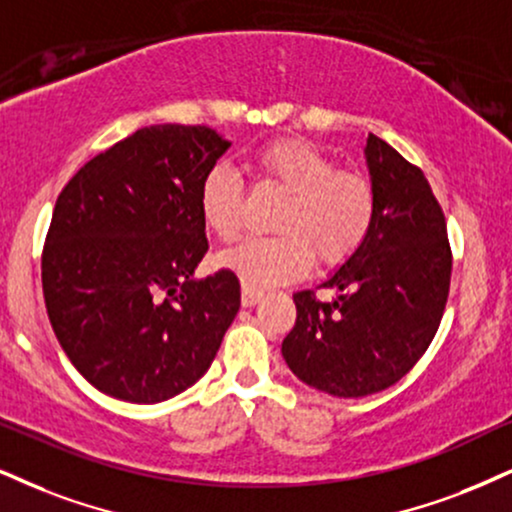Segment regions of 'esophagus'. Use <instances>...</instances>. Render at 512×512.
Returning <instances> with one entry per match:
<instances>
[{
    "mask_svg": "<svg viewBox=\"0 0 512 512\" xmlns=\"http://www.w3.org/2000/svg\"><path fill=\"white\" fill-rule=\"evenodd\" d=\"M261 299H263V292H258V289H251V287L242 285V306L244 308L256 306Z\"/></svg>",
    "mask_w": 512,
    "mask_h": 512,
    "instance_id": "34e87169",
    "label": "esophagus"
}]
</instances>
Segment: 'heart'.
Here are the masks:
<instances>
[{
	"mask_svg": "<svg viewBox=\"0 0 512 512\" xmlns=\"http://www.w3.org/2000/svg\"><path fill=\"white\" fill-rule=\"evenodd\" d=\"M254 168L263 185L287 194L275 216L277 237L249 239L220 256L246 287L266 289L301 277L311 266H339L361 249L375 223L377 199L361 173L337 170L325 151L296 137L258 149ZM199 211L208 232L235 242L244 227V180L213 166L199 187Z\"/></svg>",
	"mask_w": 512,
	"mask_h": 512,
	"instance_id": "1",
	"label": "heart"
}]
</instances>
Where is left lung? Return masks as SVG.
Returning a JSON list of instances; mask_svg holds the SVG:
<instances>
[{
	"mask_svg": "<svg viewBox=\"0 0 512 512\" xmlns=\"http://www.w3.org/2000/svg\"><path fill=\"white\" fill-rule=\"evenodd\" d=\"M365 163L377 213L368 239L318 287L294 294L296 323L282 342L289 370L325 394L361 399L391 387L432 344L451 285L446 220L430 182L380 137Z\"/></svg>",
	"mask_w": 512,
	"mask_h": 512,
	"instance_id": "1",
	"label": "left lung"
}]
</instances>
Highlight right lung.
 I'll return each instance as SVG.
<instances>
[{"instance_id": "add662e5", "label": "right lung", "mask_w": 512, "mask_h": 512, "mask_svg": "<svg viewBox=\"0 0 512 512\" xmlns=\"http://www.w3.org/2000/svg\"><path fill=\"white\" fill-rule=\"evenodd\" d=\"M230 144L206 125H149L56 199L44 304L71 363L113 399L159 403L192 387L235 320L237 275L194 277L208 251L199 187Z\"/></svg>"}]
</instances>
